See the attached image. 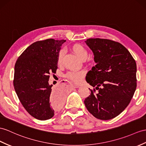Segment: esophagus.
Listing matches in <instances>:
<instances>
[{"instance_id":"esophagus-1","label":"esophagus","mask_w":146,"mask_h":146,"mask_svg":"<svg viewBox=\"0 0 146 146\" xmlns=\"http://www.w3.org/2000/svg\"><path fill=\"white\" fill-rule=\"evenodd\" d=\"M72 87L74 88H79V87L78 85H72Z\"/></svg>"}]
</instances>
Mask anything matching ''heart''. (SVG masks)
<instances>
[{"mask_svg":"<svg viewBox=\"0 0 146 146\" xmlns=\"http://www.w3.org/2000/svg\"><path fill=\"white\" fill-rule=\"evenodd\" d=\"M72 50L75 54L79 57L80 59L82 60H84L87 58L88 56V52L87 50L84 46L81 44H74L72 46ZM64 54V51L63 49L60 50L58 53V63L59 64H61L63 56ZM85 71L84 70H79V71H70V72H67L66 76L70 80H72L76 84L80 83L82 79L85 76Z\"/></svg>","mask_w":146,"mask_h":146,"instance_id":"heart-1","label":"heart"}]
</instances>
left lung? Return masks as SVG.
<instances>
[{
	"mask_svg": "<svg viewBox=\"0 0 146 146\" xmlns=\"http://www.w3.org/2000/svg\"><path fill=\"white\" fill-rule=\"evenodd\" d=\"M94 53L97 64L87 74L86 81L99 92L85 99L88 111L96 118L111 119L129 105L137 86L136 63L119 42L106 39L85 41Z\"/></svg>",
	"mask_w": 146,
	"mask_h": 146,
	"instance_id": "8db88e82",
	"label": "left lung"
}]
</instances>
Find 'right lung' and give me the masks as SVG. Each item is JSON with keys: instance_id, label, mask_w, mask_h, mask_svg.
I'll return each mask as SVG.
<instances>
[{"instance_id": "obj_1", "label": "right lung", "mask_w": 146, "mask_h": 146, "mask_svg": "<svg viewBox=\"0 0 146 146\" xmlns=\"http://www.w3.org/2000/svg\"><path fill=\"white\" fill-rule=\"evenodd\" d=\"M66 40L48 39L31 44L17 60L13 85L28 113L39 120L51 118L61 108L64 95L49 84L58 69V53Z\"/></svg>"}]
</instances>
